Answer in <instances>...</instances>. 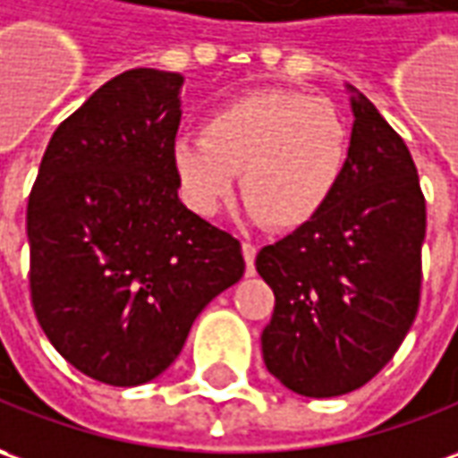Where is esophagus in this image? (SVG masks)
<instances>
[{
  "mask_svg": "<svg viewBox=\"0 0 458 458\" xmlns=\"http://www.w3.org/2000/svg\"><path fill=\"white\" fill-rule=\"evenodd\" d=\"M255 255H258V248L253 242H242V258H245V268H248V276L255 273Z\"/></svg>",
  "mask_w": 458,
  "mask_h": 458,
  "instance_id": "1",
  "label": "esophagus"
}]
</instances>
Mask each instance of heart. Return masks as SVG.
I'll use <instances>...</instances> for the list:
<instances>
[{
    "instance_id": "heart-1",
    "label": "heart",
    "mask_w": 458,
    "mask_h": 458,
    "mask_svg": "<svg viewBox=\"0 0 458 458\" xmlns=\"http://www.w3.org/2000/svg\"><path fill=\"white\" fill-rule=\"evenodd\" d=\"M348 150L351 130L331 99L266 87L210 112L200 140H180L173 148V165L195 213L216 216L241 175V195L255 220L298 230L331 203Z\"/></svg>"
}]
</instances>
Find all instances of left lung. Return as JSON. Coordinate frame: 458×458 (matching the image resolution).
Returning <instances> with one entry per match:
<instances>
[{
	"mask_svg": "<svg viewBox=\"0 0 458 458\" xmlns=\"http://www.w3.org/2000/svg\"><path fill=\"white\" fill-rule=\"evenodd\" d=\"M351 102L348 165L331 203L255 258L276 295L263 360L310 399L369 384L399 351L421 301L426 200L416 165L371 99Z\"/></svg>",
	"mask_w": 458,
	"mask_h": 458,
	"instance_id": "obj_1",
	"label": "left lung"
}]
</instances>
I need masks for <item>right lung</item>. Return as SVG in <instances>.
I'll return each instance as SVG.
<instances>
[{"mask_svg":"<svg viewBox=\"0 0 458 458\" xmlns=\"http://www.w3.org/2000/svg\"><path fill=\"white\" fill-rule=\"evenodd\" d=\"M180 85L150 67L112 77L59 123L30 192L34 316L102 384L160 376L245 270L241 242L177 198Z\"/></svg>","mask_w":458,"mask_h":458,"instance_id":"1","label":"right lung"}]
</instances>
